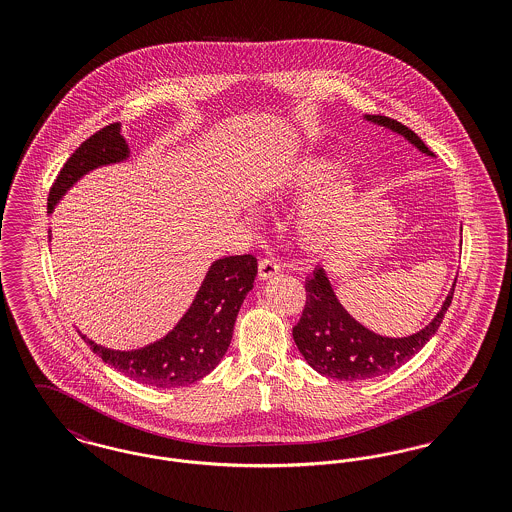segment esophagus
<instances>
[{
  "label": "esophagus",
  "instance_id": "1",
  "mask_svg": "<svg viewBox=\"0 0 512 512\" xmlns=\"http://www.w3.org/2000/svg\"><path fill=\"white\" fill-rule=\"evenodd\" d=\"M278 272H280V265H278L274 259H263V261L259 263V278H261V280H267V278L278 274Z\"/></svg>",
  "mask_w": 512,
  "mask_h": 512
}]
</instances>
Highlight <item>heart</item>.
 Returning a JSON list of instances; mask_svg holds the SVG:
<instances>
[{"label": "heart", "mask_w": 512, "mask_h": 512, "mask_svg": "<svg viewBox=\"0 0 512 512\" xmlns=\"http://www.w3.org/2000/svg\"><path fill=\"white\" fill-rule=\"evenodd\" d=\"M343 163L332 157H317L295 163L276 186L282 197H299L321 188L299 207L295 228L299 238L309 245L326 244L334 238L341 222L349 219L361 203V186L355 180H335Z\"/></svg>", "instance_id": "obj_1"}]
</instances>
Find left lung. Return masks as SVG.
<instances>
[{"label":"left lung","mask_w":512,"mask_h":512,"mask_svg":"<svg viewBox=\"0 0 512 512\" xmlns=\"http://www.w3.org/2000/svg\"><path fill=\"white\" fill-rule=\"evenodd\" d=\"M363 119L403 136L418 151L434 157V153L405 124L382 115H365ZM455 284L457 278L432 322L407 338H388L368 330L345 311L326 270L318 265L313 276L305 282L307 303L299 322L293 326V341L309 366L322 376L361 382L388 374L405 365L438 332L439 324L451 305Z\"/></svg>","instance_id":"8db88e82"}]
</instances>
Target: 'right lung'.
Masks as SVG:
<instances>
[{
	"label": "right lung",
	"instance_id": "add662e5",
	"mask_svg": "<svg viewBox=\"0 0 512 512\" xmlns=\"http://www.w3.org/2000/svg\"><path fill=\"white\" fill-rule=\"evenodd\" d=\"M130 157V147L121 132V122L101 128L74 151L57 174L48 197V213L88 172L122 163ZM257 259L236 255L217 259L203 278L190 309L167 336L146 347L119 351L86 338L90 349L103 363L124 376L161 390L190 386L219 365L228 351L236 317L245 295L253 290Z\"/></svg>",
	"mask_w": 512,
	"mask_h": 512
}]
</instances>
